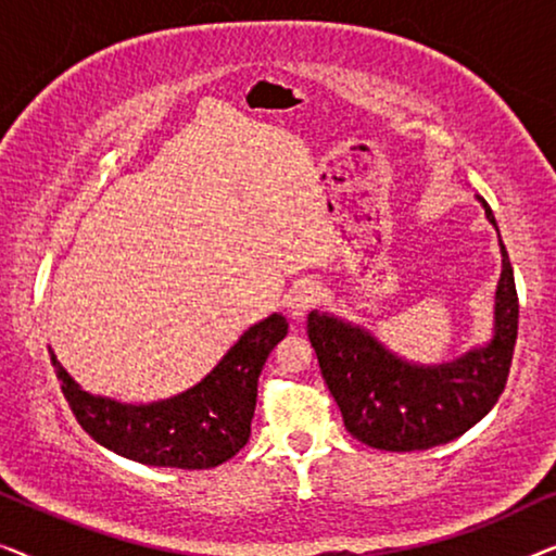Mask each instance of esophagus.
Instances as JSON below:
<instances>
[{"label":"esophagus","instance_id":"34e87169","mask_svg":"<svg viewBox=\"0 0 556 556\" xmlns=\"http://www.w3.org/2000/svg\"><path fill=\"white\" fill-rule=\"evenodd\" d=\"M318 299H321V288L311 283V280H301V283L293 286V291L288 293L286 303H288V311H291V316L303 318L311 308L316 306Z\"/></svg>","mask_w":556,"mask_h":556}]
</instances>
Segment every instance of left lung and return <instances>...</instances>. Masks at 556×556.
Listing matches in <instances>:
<instances>
[{"label":"left lung","mask_w":556,"mask_h":556,"mask_svg":"<svg viewBox=\"0 0 556 556\" xmlns=\"http://www.w3.org/2000/svg\"><path fill=\"white\" fill-rule=\"evenodd\" d=\"M485 217H496L483 197ZM504 270L496 291V333L481 352L445 367H409L369 333L339 318L308 314V339L324 382L337 400L344 428L377 451H428L451 443L481 420L504 392L519 331L514 268L501 240Z\"/></svg>","instance_id":"1"}]
</instances>
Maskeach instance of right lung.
Segmentation results:
<instances>
[{
    "mask_svg": "<svg viewBox=\"0 0 556 556\" xmlns=\"http://www.w3.org/2000/svg\"><path fill=\"white\" fill-rule=\"evenodd\" d=\"M288 333L280 314L242 333L223 362L192 390L156 405H121L83 392L50 352L60 390L75 420L96 443L136 463L204 470L230 460L250 438L257 379Z\"/></svg>",
    "mask_w": 556,
    "mask_h": 556,
    "instance_id": "1",
    "label": "right lung"
}]
</instances>
